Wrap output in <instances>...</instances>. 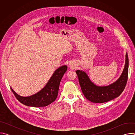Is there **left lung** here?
I'll use <instances>...</instances> for the list:
<instances>
[{"label": "left lung", "instance_id": "obj_1", "mask_svg": "<svg viewBox=\"0 0 135 135\" xmlns=\"http://www.w3.org/2000/svg\"><path fill=\"white\" fill-rule=\"evenodd\" d=\"M126 64L120 78L114 83L106 86H98L91 82L85 73L77 70L81 90L85 98L95 103H103L117 98L122 93L127 83L128 76V56L126 54Z\"/></svg>", "mask_w": 135, "mask_h": 135}]
</instances>
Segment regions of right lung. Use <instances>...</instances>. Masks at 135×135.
I'll list each match as a JSON object with an SVG mask.
<instances>
[{
	"label": "right lung",
	"instance_id": "obj_1",
	"mask_svg": "<svg viewBox=\"0 0 135 135\" xmlns=\"http://www.w3.org/2000/svg\"><path fill=\"white\" fill-rule=\"evenodd\" d=\"M67 70V67L66 65L57 69L45 87L40 92L29 97H22L19 95L11 88V90L16 98L23 105L38 107L46 106L56 99L60 81Z\"/></svg>",
	"mask_w": 135,
	"mask_h": 135
}]
</instances>
